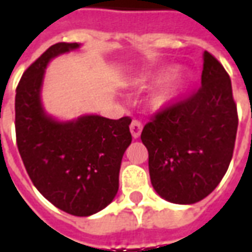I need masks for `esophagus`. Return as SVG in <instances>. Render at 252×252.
Masks as SVG:
<instances>
[{
  "mask_svg": "<svg viewBox=\"0 0 252 252\" xmlns=\"http://www.w3.org/2000/svg\"><path fill=\"white\" fill-rule=\"evenodd\" d=\"M129 129H131V133L132 136L137 139V137L140 136V133H142V129H143V124L140 121L137 120H133L131 123V126H129Z\"/></svg>",
  "mask_w": 252,
  "mask_h": 252,
  "instance_id": "34e87169",
  "label": "esophagus"
}]
</instances>
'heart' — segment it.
Returning a JSON list of instances; mask_svg holds the SVG:
<instances>
[{"instance_id":"1","label":"heart","mask_w":252,"mask_h":252,"mask_svg":"<svg viewBox=\"0 0 252 252\" xmlns=\"http://www.w3.org/2000/svg\"><path fill=\"white\" fill-rule=\"evenodd\" d=\"M181 88V77L178 74H171L164 79L158 92L154 95V104L157 106H164L171 102Z\"/></svg>"}]
</instances>
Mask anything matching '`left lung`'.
Segmentation results:
<instances>
[{"instance_id":"obj_1","label":"left lung","mask_w":252,"mask_h":252,"mask_svg":"<svg viewBox=\"0 0 252 252\" xmlns=\"http://www.w3.org/2000/svg\"><path fill=\"white\" fill-rule=\"evenodd\" d=\"M231 78L204 52L201 88L158 110L142 131L154 189L174 204L211 194L227 173L238 131Z\"/></svg>"}]
</instances>
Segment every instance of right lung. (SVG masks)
Returning <instances> with one entry per match:
<instances>
[{
    "instance_id": "add662e5",
    "label": "right lung",
    "mask_w": 252,
    "mask_h": 252,
    "mask_svg": "<svg viewBox=\"0 0 252 252\" xmlns=\"http://www.w3.org/2000/svg\"><path fill=\"white\" fill-rule=\"evenodd\" d=\"M57 43L23 74L16 89V142L36 189L74 216H90L109 205L119 190L123 155L131 144V117L97 115L59 123L40 101L44 70L52 58L78 48Z\"/></svg>"
}]
</instances>
